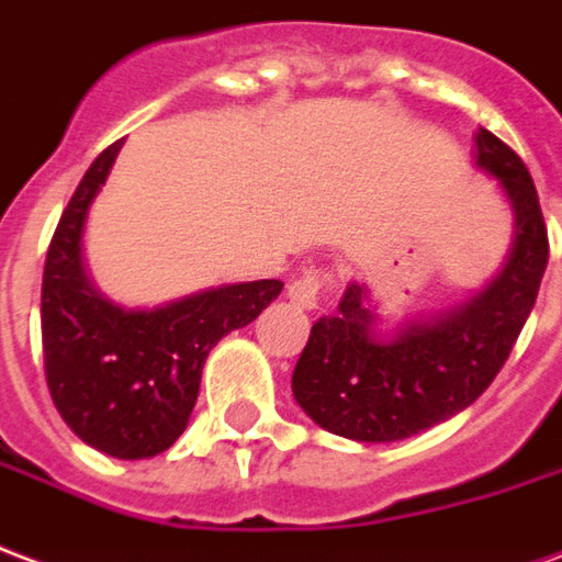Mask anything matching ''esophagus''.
Listing matches in <instances>:
<instances>
[{"label": "esophagus", "instance_id": "esophagus-1", "mask_svg": "<svg viewBox=\"0 0 562 562\" xmlns=\"http://www.w3.org/2000/svg\"><path fill=\"white\" fill-rule=\"evenodd\" d=\"M331 276L329 272H323V269H305L302 276L293 278L290 284H286V299L299 305V308H317L321 305L323 293L329 290Z\"/></svg>", "mask_w": 562, "mask_h": 562}]
</instances>
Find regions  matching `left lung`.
Wrapping results in <instances>:
<instances>
[{
    "label": "left lung",
    "mask_w": 562,
    "mask_h": 562,
    "mask_svg": "<svg viewBox=\"0 0 562 562\" xmlns=\"http://www.w3.org/2000/svg\"><path fill=\"white\" fill-rule=\"evenodd\" d=\"M479 170L494 176L515 212L509 260L482 293L431 321L376 331L368 286L311 326L293 371L299 407L326 431L359 443H392L452 419L491 386L536 305L548 266V231L530 170L491 131L476 134Z\"/></svg>",
    "instance_id": "obj_1"
}]
</instances>
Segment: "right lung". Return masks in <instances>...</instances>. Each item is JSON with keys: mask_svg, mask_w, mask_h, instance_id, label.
I'll list each match as a JSON object with an SVG mask.
<instances>
[{"mask_svg": "<svg viewBox=\"0 0 562 562\" xmlns=\"http://www.w3.org/2000/svg\"><path fill=\"white\" fill-rule=\"evenodd\" d=\"M122 140L98 155L53 233L41 284L44 374L56 411L83 443L137 461L186 431L209 350L248 326L281 293L278 278L227 284L167 302L122 308L101 296L83 266L86 212Z\"/></svg>", "mask_w": 562, "mask_h": 562, "instance_id": "1", "label": "right lung"}]
</instances>
